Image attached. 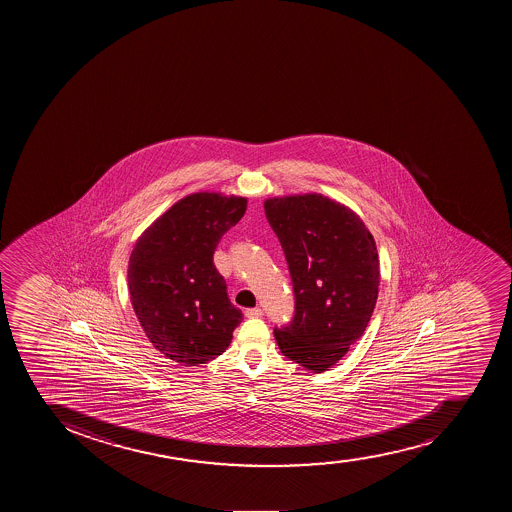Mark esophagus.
Here are the masks:
<instances>
[{
  "label": "esophagus",
  "mask_w": 512,
  "mask_h": 512,
  "mask_svg": "<svg viewBox=\"0 0 512 512\" xmlns=\"http://www.w3.org/2000/svg\"><path fill=\"white\" fill-rule=\"evenodd\" d=\"M245 315H247L248 319H253V317H262V315H264V310L260 309V307L247 309L245 310Z\"/></svg>",
  "instance_id": "34e87169"
}]
</instances>
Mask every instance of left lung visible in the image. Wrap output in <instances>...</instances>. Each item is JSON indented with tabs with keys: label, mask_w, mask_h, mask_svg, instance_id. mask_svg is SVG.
I'll list each match as a JSON object with an SVG mask.
<instances>
[{
	"label": "left lung",
	"mask_w": 512,
	"mask_h": 512,
	"mask_svg": "<svg viewBox=\"0 0 512 512\" xmlns=\"http://www.w3.org/2000/svg\"><path fill=\"white\" fill-rule=\"evenodd\" d=\"M264 208L294 285V319L275 327V340L287 359L324 372L362 337L374 312V237L350 208L319 193L269 198Z\"/></svg>",
	"instance_id": "1"
}]
</instances>
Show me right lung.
I'll use <instances>...</instances> for the list:
<instances>
[{"label": "right lung", "mask_w": 512, "mask_h": 512, "mask_svg": "<svg viewBox=\"0 0 512 512\" xmlns=\"http://www.w3.org/2000/svg\"><path fill=\"white\" fill-rule=\"evenodd\" d=\"M245 210L247 198L193 193L135 243L128 262L133 310L153 347L178 364H207L223 354L242 322L213 253Z\"/></svg>", "instance_id": "right-lung-1"}]
</instances>
